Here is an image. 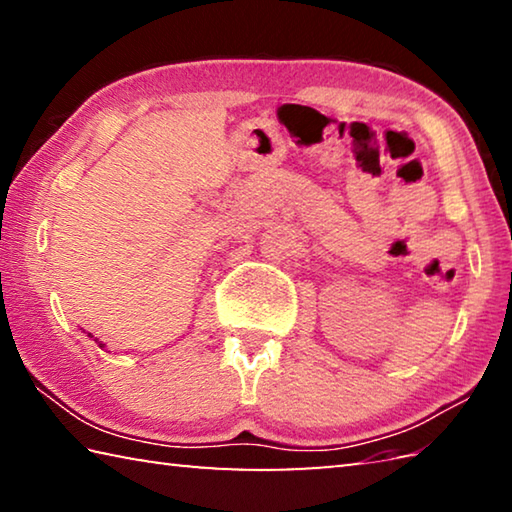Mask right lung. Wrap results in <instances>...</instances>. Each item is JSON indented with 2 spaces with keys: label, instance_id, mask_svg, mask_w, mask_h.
<instances>
[{
  "label": "right lung",
  "instance_id": "obj_1",
  "mask_svg": "<svg viewBox=\"0 0 512 512\" xmlns=\"http://www.w3.org/2000/svg\"><path fill=\"white\" fill-rule=\"evenodd\" d=\"M99 345H101V343H99Z\"/></svg>",
  "mask_w": 512,
  "mask_h": 512
}]
</instances>
